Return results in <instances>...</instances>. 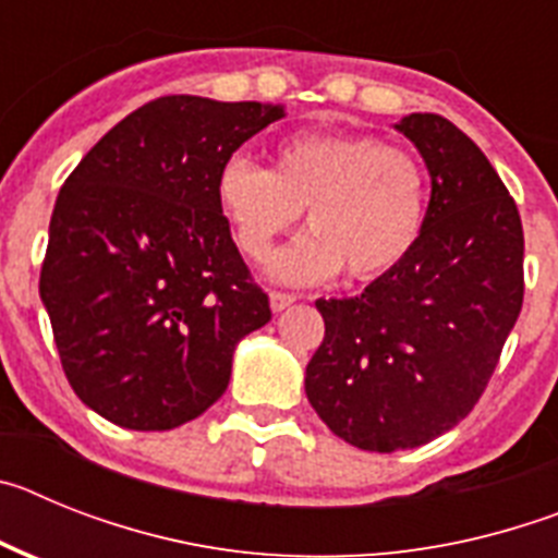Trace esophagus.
<instances>
[{
	"label": "esophagus",
	"mask_w": 558,
	"mask_h": 558,
	"mask_svg": "<svg viewBox=\"0 0 558 558\" xmlns=\"http://www.w3.org/2000/svg\"><path fill=\"white\" fill-rule=\"evenodd\" d=\"M293 302H295L293 293H282V290H270V310H274V313H282V310H288Z\"/></svg>",
	"instance_id": "esophagus-1"
}]
</instances>
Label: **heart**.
I'll return each instance as SVG.
<instances>
[{
	"mask_svg": "<svg viewBox=\"0 0 558 558\" xmlns=\"http://www.w3.org/2000/svg\"><path fill=\"white\" fill-rule=\"evenodd\" d=\"M215 198L245 259L263 263L295 229L310 234L276 254L270 276L288 284L332 279L372 282L416 248L427 215V172L408 147L366 133H304L279 142L274 167L231 156Z\"/></svg>",
	"mask_w": 558,
	"mask_h": 558,
	"instance_id": "1",
	"label": "heart"
}]
</instances>
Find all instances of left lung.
Instances as JSON below:
<instances>
[{
    "label": "left lung",
    "mask_w": 558,
    "mask_h": 558,
    "mask_svg": "<svg viewBox=\"0 0 558 558\" xmlns=\"http://www.w3.org/2000/svg\"><path fill=\"white\" fill-rule=\"evenodd\" d=\"M430 172L416 248L352 299H318L304 391L368 452L422 447L470 416L522 310V223L481 147L438 113L397 122Z\"/></svg>",
    "instance_id": "obj_1"
}]
</instances>
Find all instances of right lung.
Here are the masks:
<instances>
[{"mask_svg": "<svg viewBox=\"0 0 558 558\" xmlns=\"http://www.w3.org/2000/svg\"><path fill=\"white\" fill-rule=\"evenodd\" d=\"M282 106L170 95L83 156L58 192L41 265L61 366L83 405L172 430L223 397L236 343L270 322L215 179Z\"/></svg>", "mask_w": 558, "mask_h": 558, "instance_id": "right-lung-1", "label": "right lung"}]
</instances>
